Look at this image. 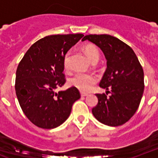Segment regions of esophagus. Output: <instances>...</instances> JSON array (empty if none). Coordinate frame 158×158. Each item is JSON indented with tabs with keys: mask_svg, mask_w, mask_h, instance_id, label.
Masks as SVG:
<instances>
[{
	"mask_svg": "<svg viewBox=\"0 0 158 158\" xmlns=\"http://www.w3.org/2000/svg\"><path fill=\"white\" fill-rule=\"evenodd\" d=\"M80 95H81V97H86V96H88L87 94H84V93H81Z\"/></svg>",
	"mask_w": 158,
	"mask_h": 158,
	"instance_id": "esophagus-1",
	"label": "esophagus"
}]
</instances>
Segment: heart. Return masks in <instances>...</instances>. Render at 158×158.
Instances as JSON below:
<instances>
[{"mask_svg": "<svg viewBox=\"0 0 158 158\" xmlns=\"http://www.w3.org/2000/svg\"><path fill=\"white\" fill-rule=\"evenodd\" d=\"M84 51L92 63L98 62L99 59V52L97 47L91 44H86L84 47ZM69 55H70V51L66 53L64 59V66L65 69H69ZM96 82L97 79L94 75L84 74V73H77L69 79V84L82 92H89Z\"/></svg>", "mask_w": 158, "mask_h": 158, "instance_id": "b5f03b06", "label": "heart"}]
</instances>
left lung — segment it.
<instances>
[{
  "label": "left lung",
  "mask_w": 158,
  "mask_h": 158,
  "mask_svg": "<svg viewBox=\"0 0 158 158\" xmlns=\"http://www.w3.org/2000/svg\"><path fill=\"white\" fill-rule=\"evenodd\" d=\"M82 40L99 47L107 60L99 84L107 92L96 94L98 102L92 109L94 116L111 127L124 124L137 111L144 90V74L137 55L127 44L109 35H89Z\"/></svg>",
  "instance_id": "left-lung-1"
}]
</instances>
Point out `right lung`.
<instances>
[{
	"instance_id": "right-lung-1",
	"label": "right lung",
	"mask_w": 158,
	"mask_h": 158,
	"mask_svg": "<svg viewBox=\"0 0 158 158\" xmlns=\"http://www.w3.org/2000/svg\"><path fill=\"white\" fill-rule=\"evenodd\" d=\"M84 36L83 34L55 35L39 40L30 47L16 69L15 94L26 116L37 127H59L70 115L73 103L80 98L78 89L63 86L66 53Z\"/></svg>"
}]
</instances>
